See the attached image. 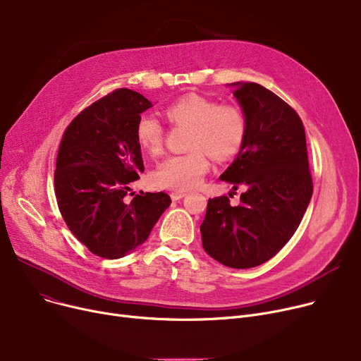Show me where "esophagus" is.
<instances>
[{
  "instance_id": "esophagus-1",
  "label": "esophagus",
  "mask_w": 361,
  "mask_h": 361,
  "mask_svg": "<svg viewBox=\"0 0 361 361\" xmlns=\"http://www.w3.org/2000/svg\"><path fill=\"white\" fill-rule=\"evenodd\" d=\"M169 196H171V199H173L174 202H177V200L183 199V197L185 196V193H184V192H173Z\"/></svg>"
}]
</instances>
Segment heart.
I'll use <instances>...</instances> for the list:
<instances>
[{
  "instance_id": "obj_1",
  "label": "heart",
  "mask_w": 361,
  "mask_h": 361,
  "mask_svg": "<svg viewBox=\"0 0 361 361\" xmlns=\"http://www.w3.org/2000/svg\"><path fill=\"white\" fill-rule=\"evenodd\" d=\"M168 121L177 127H188L187 152L168 157L152 173V183L158 188L187 192L200 184L209 171V154L215 161L235 157L247 135V120L233 104H218L215 99L190 93L169 104L165 109ZM136 140L149 155H158L164 146L165 127L149 114L136 123Z\"/></svg>"
}]
</instances>
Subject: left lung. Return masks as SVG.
Instances as JSON below:
<instances>
[{
    "label": "left lung",
    "mask_w": 361,
    "mask_h": 361,
    "mask_svg": "<svg viewBox=\"0 0 361 361\" xmlns=\"http://www.w3.org/2000/svg\"><path fill=\"white\" fill-rule=\"evenodd\" d=\"M231 86L247 120V135L219 178L245 192L238 206H231L226 196L209 199L200 233L211 257L228 268L249 269L274 257L294 235L313 183L298 114L257 83Z\"/></svg>",
    "instance_id": "8db88e82"
}]
</instances>
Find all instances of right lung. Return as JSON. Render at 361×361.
Listing matches in <instances>:
<instances>
[{"label":"right lung","mask_w":361,"mask_h":361,"mask_svg":"<svg viewBox=\"0 0 361 361\" xmlns=\"http://www.w3.org/2000/svg\"><path fill=\"white\" fill-rule=\"evenodd\" d=\"M150 106L143 94L117 89L85 108L63 135L54 173L56 203L73 235L99 257L135 250L171 204L162 192L126 200L145 171L135 130Z\"/></svg>","instance_id":"obj_1"}]
</instances>
